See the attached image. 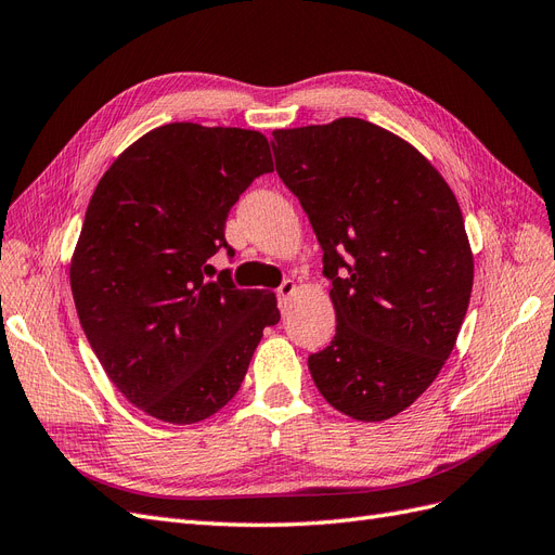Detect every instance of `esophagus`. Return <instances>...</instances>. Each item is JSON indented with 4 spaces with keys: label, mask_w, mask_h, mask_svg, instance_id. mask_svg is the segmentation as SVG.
<instances>
[{
    "label": "esophagus",
    "mask_w": 555,
    "mask_h": 555,
    "mask_svg": "<svg viewBox=\"0 0 555 555\" xmlns=\"http://www.w3.org/2000/svg\"><path fill=\"white\" fill-rule=\"evenodd\" d=\"M294 292H296V282H294V280H284V282L280 284V287L275 289V294H278V298H280V300L289 298Z\"/></svg>",
    "instance_id": "34e87169"
}]
</instances>
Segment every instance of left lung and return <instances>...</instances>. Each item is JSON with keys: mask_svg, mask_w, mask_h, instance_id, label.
Instances as JSON below:
<instances>
[{"mask_svg": "<svg viewBox=\"0 0 555 555\" xmlns=\"http://www.w3.org/2000/svg\"><path fill=\"white\" fill-rule=\"evenodd\" d=\"M271 145L333 284L338 326L310 375L335 410L384 422L456 345L475 278L459 201L416 147L359 117L275 129Z\"/></svg>", "mask_w": 555, "mask_h": 555, "instance_id": "1", "label": "left lung"}]
</instances>
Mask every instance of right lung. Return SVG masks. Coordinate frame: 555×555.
<instances>
[{
	"label": "right lung",
	"instance_id": "right-lung-1",
	"mask_svg": "<svg viewBox=\"0 0 555 555\" xmlns=\"http://www.w3.org/2000/svg\"><path fill=\"white\" fill-rule=\"evenodd\" d=\"M273 171L263 133L171 122L99 180L74 251V304L99 363L131 405L196 424L238 393L275 294L210 278L231 206Z\"/></svg>",
	"mask_w": 555,
	"mask_h": 555
}]
</instances>
